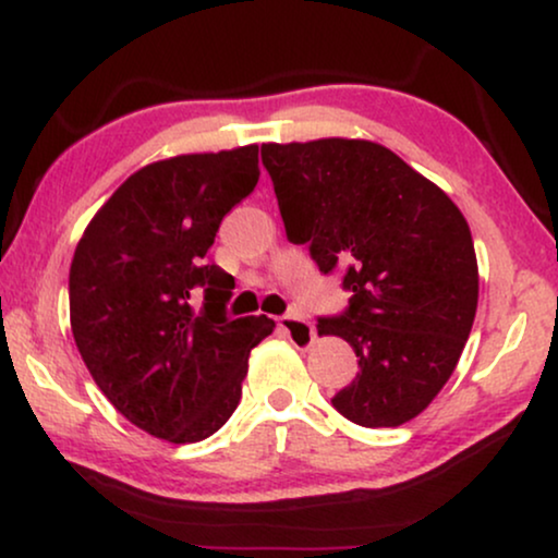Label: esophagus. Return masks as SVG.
Instances as JSON below:
<instances>
[{"label": "esophagus", "mask_w": 558, "mask_h": 558, "mask_svg": "<svg viewBox=\"0 0 558 558\" xmlns=\"http://www.w3.org/2000/svg\"><path fill=\"white\" fill-rule=\"evenodd\" d=\"M279 330L287 335L289 340H292V345L296 348H310L312 342H315V327H312V323H307V319H300L294 315H284L277 319Z\"/></svg>", "instance_id": "obj_1"}]
</instances>
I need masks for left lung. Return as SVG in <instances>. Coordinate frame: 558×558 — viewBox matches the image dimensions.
<instances>
[{
	"label": "left lung",
	"instance_id": "left-lung-1",
	"mask_svg": "<svg viewBox=\"0 0 558 558\" xmlns=\"http://www.w3.org/2000/svg\"><path fill=\"white\" fill-rule=\"evenodd\" d=\"M262 162L287 239L307 243L323 274L342 266L353 292L340 317L317 323L361 365L332 407L371 429L411 422L445 388L475 323L468 220L445 190L368 140L271 142Z\"/></svg>",
	"mask_w": 558,
	"mask_h": 558
}]
</instances>
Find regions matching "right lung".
Here are the masks:
<instances>
[{
	"mask_svg": "<svg viewBox=\"0 0 558 558\" xmlns=\"http://www.w3.org/2000/svg\"><path fill=\"white\" fill-rule=\"evenodd\" d=\"M258 174L256 144L159 159L101 205L75 246L68 289L83 363L119 414L172 445L231 418L251 350L274 332L266 315L226 317L233 277L205 258Z\"/></svg>",
	"mask_w": 558,
	"mask_h": 558,
	"instance_id": "1",
	"label": "right lung"
}]
</instances>
